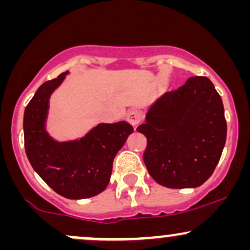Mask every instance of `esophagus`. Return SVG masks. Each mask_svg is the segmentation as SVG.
<instances>
[{
	"label": "esophagus",
	"instance_id": "34e87169",
	"mask_svg": "<svg viewBox=\"0 0 250 250\" xmlns=\"http://www.w3.org/2000/svg\"><path fill=\"white\" fill-rule=\"evenodd\" d=\"M125 119H127V121L130 123L131 125H136L141 122L142 114L141 111L137 110V109H131V110L128 111L127 117H125Z\"/></svg>",
	"mask_w": 250,
	"mask_h": 250
}]
</instances>
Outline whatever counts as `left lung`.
<instances>
[{"mask_svg":"<svg viewBox=\"0 0 250 250\" xmlns=\"http://www.w3.org/2000/svg\"><path fill=\"white\" fill-rule=\"evenodd\" d=\"M137 131L147 137L148 173L167 188H196L216 168L227 137L221 96L208 77H189L160 96Z\"/></svg>","mask_w":250,"mask_h":250,"instance_id":"left-lung-1","label":"left lung"}]
</instances>
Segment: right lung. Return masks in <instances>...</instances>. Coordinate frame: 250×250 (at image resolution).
Listing matches in <instances>:
<instances>
[{
	"mask_svg": "<svg viewBox=\"0 0 250 250\" xmlns=\"http://www.w3.org/2000/svg\"><path fill=\"white\" fill-rule=\"evenodd\" d=\"M67 75L43 83L25 107L24 148L31 167L53 190L65 199L82 200L104 190L114 157L134 128L125 121L99 123L80 139L56 141L45 127L49 100Z\"/></svg>",
	"mask_w": 250,
	"mask_h": 250,
	"instance_id": "right-lung-1",
	"label": "right lung"
}]
</instances>
